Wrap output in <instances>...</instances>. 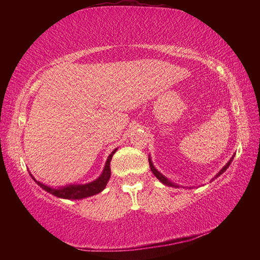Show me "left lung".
Instances as JSON below:
<instances>
[{"mask_svg":"<svg viewBox=\"0 0 260 260\" xmlns=\"http://www.w3.org/2000/svg\"><path fill=\"white\" fill-rule=\"evenodd\" d=\"M234 157H235V155H233V157L231 158V160L227 162V164L222 167L221 170L219 171V173L215 175V177L212 179V180H214L215 178H218L220 174H222L223 172H225V171L228 169V167H230V165H231V162L233 161V159H234ZM149 165H150V169H151V171H152V173L155 174V177L159 180L160 182H162L164 184H166V186H170V187H175V188H179V184H177V183H173L172 181H170L169 179H167L166 177H164V175H162L160 172H158V171L155 169V166H153V164H152V161H151V159H150V157H149ZM181 188H182V186H181Z\"/></svg>","mask_w":260,"mask_h":260,"instance_id":"1","label":"left lung"}]
</instances>
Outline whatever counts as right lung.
Listing matches in <instances>:
<instances>
[{"label":"right lung","instance_id":"right-lung-1","mask_svg":"<svg viewBox=\"0 0 260 260\" xmlns=\"http://www.w3.org/2000/svg\"><path fill=\"white\" fill-rule=\"evenodd\" d=\"M116 150L117 149H114V150L110 153V156L107 159V162H105V166H104L102 174H101L98 179L89 183L70 184V186H65V187L52 188V187L46 186V184L37 181V180L33 178L32 174H30V177L34 179V181L37 182L42 189H45L46 191L52 193V195L56 197H59V199H65V200L86 199V197L94 196V195H96V193L101 192L105 188V186H107V183L110 179V175H111V170H110V161H111L113 153L116 152Z\"/></svg>","mask_w":260,"mask_h":260}]
</instances>
